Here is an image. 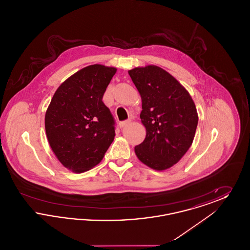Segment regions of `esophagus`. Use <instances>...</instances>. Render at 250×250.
<instances>
[{"label": "esophagus", "mask_w": 250, "mask_h": 250, "mask_svg": "<svg viewBox=\"0 0 250 250\" xmlns=\"http://www.w3.org/2000/svg\"><path fill=\"white\" fill-rule=\"evenodd\" d=\"M131 123V120H125V121H124V122H121L119 124L120 127L122 128V127H124V126H125V125H129Z\"/></svg>", "instance_id": "34e87169"}]
</instances>
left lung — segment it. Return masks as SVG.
Returning <instances> with one entry per match:
<instances>
[{
  "mask_svg": "<svg viewBox=\"0 0 250 250\" xmlns=\"http://www.w3.org/2000/svg\"><path fill=\"white\" fill-rule=\"evenodd\" d=\"M143 100L141 119L146 128L135 147L138 158L156 170L168 168L192 144L198 113L188 92L170 74L156 65L128 71Z\"/></svg>",
  "mask_w": 250,
  "mask_h": 250,
  "instance_id": "left-lung-1",
  "label": "left lung"
}]
</instances>
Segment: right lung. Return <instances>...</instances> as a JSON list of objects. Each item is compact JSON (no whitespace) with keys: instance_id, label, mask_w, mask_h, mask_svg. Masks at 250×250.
Here are the masks:
<instances>
[{"instance_id":"1","label":"right lung","mask_w":250,"mask_h":250,"mask_svg":"<svg viewBox=\"0 0 250 250\" xmlns=\"http://www.w3.org/2000/svg\"><path fill=\"white\" fill-rule=\"evenodd\" d=\"M116 68L93 64L61 84L45 116L48 143L60 162L83 172L104 157L115 136V120L102 101Z\"/></svg>"}]
</instances>
